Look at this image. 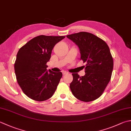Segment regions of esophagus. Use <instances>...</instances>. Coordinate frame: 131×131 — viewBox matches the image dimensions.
<instances>
[{
  "label": "esophagus",
  "instance_id": "esophagus-1",
  "mask_svg": "<svg viewBox=\"0 0 131 131\" xmlns=\"http://www.w3.org/2000/svg\"><path fill=\"white\" fill-rule=\"evenodd\" d=\"M62 74H63V75H65V74H68V72H67V71H62Z\"/></svg>",
  "mask_w": 131,
  "mask_h": 131
}]
</instances>
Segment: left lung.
<instances>
[{"mask_svg": "<svg viewBox=\"0 0 131 131\" xmlns=\"http://www.w3.org/2000/svg\"><path fill=\"white\" fill-rule=\"evenodd\" d=\"M78 46L80 60L86 62L85 75L73 73L70 88L73 95L88 102L101 96L111 79L114 61L108 46L92 33L81 32L66 36Z\"/></svg>", "mask_w": 131, "mask_h": 131, "instance_id": "8db88e82", "label": "left lung"}]
</instances>
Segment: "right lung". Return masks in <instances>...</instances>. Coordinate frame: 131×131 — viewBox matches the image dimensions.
I'll use <instances>...</instances> for the list:
<instances>
[{
    "mask_svg": "<svg viewBox=\"0 0 131 131\" xmlns=\"http://www.w3.org/2000/svg\"><path fill=\"white\" fill-rule=\"evenodd\" d=\"M65 36L40 35L23 46L17 52L15 72L24 93L36 101H44L54 93L62 74L47 70L54 45Z\"/></svg>",
    "mask_w": 131,
    "mask_h": 131,
    "instance_id": "obj_1",
    "label": "right lung"
}]
</instances>
